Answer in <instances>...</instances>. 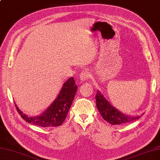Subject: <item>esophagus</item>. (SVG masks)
<instances>
[{"instance_id":"34e87169","label":"esophagus","mask_w":160,"mask_h":160,"mask_svg":"<svg viewBox=\"0 0 160 160\" xmlns=\"http://www.w3.org/2000/svg\"><path fill=\"white\" fill-rule=\"evenodd\" d=\"M89 77H90L89 72L87 71H82V72L80 75V78L82 81H87L88 79H89Z\"/></svg>"}]
</instances>
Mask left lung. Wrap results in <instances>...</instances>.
<instances>
[{"mask_svg":"<svg viewBox=\"0 0 160 160\" xmlns=\"http://www.w3.org/2000/svg\"><path fill=\"white\" fill-rule=\"evenodd\" d=\"M96 101L98 109L104 120L113 125L124 124L128 122L136 120L144 114L136 116L125 115L112 106L109 101H108L103 94L98 90L96 93Z\"/></svg>","mask_w":160,"mask_h":160,"instance_id":"left-lung-1","label":"left lung"}]
</instances>
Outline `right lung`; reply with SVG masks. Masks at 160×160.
I'll list each match as a JSON object with an SVG mask.
<instances>
[{
  "instance_id": "right-lung-1",
  "label": "right lung",
  "mask_w": 160,
  "mask_h": 160,
  "mask_svg": "<svg viewBox=\"0 0 160 160\" xmlns=\"http://www.w3.org/2000/svg\"><path fill=\"white\" fill-rule=\"evenodd\" d=\"M78 87L73 77L70 78L61 89L58 96L50 106L37 116L29 117L23 113L15 104L18 113L22 119L29 123L41 127H58L63 123L72 104Z\"/></svg>"
}]
</instances>
